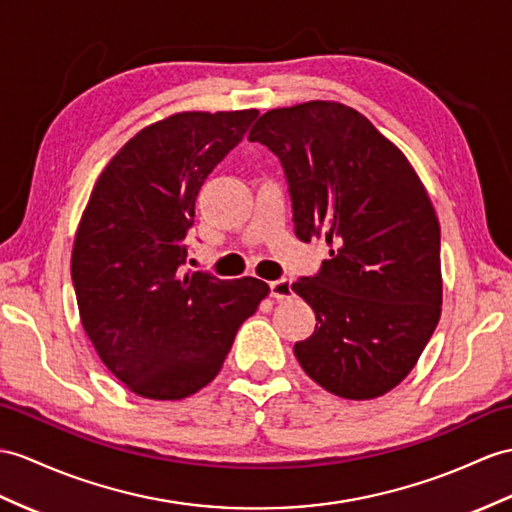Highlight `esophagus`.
<instances>
[{"mask_svg": "<svg viewBox=\"0 0 512 512\" xmlns=\"http://www.w3.org/2000/svg\"><path fill=\"white\" fill-rule=\"evenodd\" d=\"M269 291H271L273 299H289V297H293L291 280H284V278L269 282Z\"/></svg>", "mask_w": 512, "mask_h": 512, "instance_id": "1", "label": "esophagus"}]
</instances>
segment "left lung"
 I'll return each instance as SVG.
<instances>
[{
	"label": "left lung",
	"instance_id": "obj_1",
	"mask_svg": "<svg viewBox=\"0 0 512 512\" xmlns=\"http://www.w3.org/2000/svg\"><path fill=\"white\" fill-rule=\"evenodd\" d=\"M284 167L295 236H323L330 260L293 291L317 326L295 343L299 365L345 400L400 384L441 317V228L408 158L339 102L273 108L249 130Z\"/></svg>",
	"mask_w": 512,
	"mask_h": 512
}]
</instances>
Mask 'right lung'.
I'll list each match as a JSON object with an SVG mask.
<instances>
[{
	"instance_id": "obj_1",
	"label": "right lung",
	"mask_w": 512,
	"mask_h": 512,
	"mask_svg": "<svg viewBox=\"0 0 512 512\" xmlns=\"http://www.w3.org/2000/svg\"><path fill=\"white\" fill-rule=\"evenodd\" d=\"M258 110L178 112L136 132L97 178L73 241L71 280L97 356L136 395L182 400L215 380L269 286L184 273L208 173Z\"/></svg>"
}]
</instances>
